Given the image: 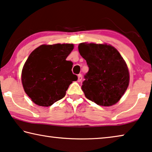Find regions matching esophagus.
Returning <instances> with one entry per match:
<instances>
[{"mask_svg": "<svg viewBox=\"0 0 152 152\" xmlns=\"http://www.w3.org/2000/svg\"><path fill=\"white\" fill-rule=\"evenodd\" d=\"M81 80H82V75H81V74H79L78 75V79H77V81H79V82H80Z\"/></svg>", "mask_w": 152, "mask_h": 152, "instance_id": "34e87169", "label": "esophagus"}]
</instances>
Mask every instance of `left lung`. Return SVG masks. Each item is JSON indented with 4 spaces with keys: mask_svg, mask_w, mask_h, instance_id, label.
Masks as SVG:
<instances>
[{
    "mask_svg": "<svg viewBox=\"0 0 152 152\" xmlns=\"http://www.w3.org/2000/svg\"><path fill=\"white\" fill-rule=\"evenodd\" d=\"M78 49L89 67L81 86L86 97L101 106L117 103L127 90L130 80L122 56L114 47L107 44L82 43Z\"/></svg>",
    "mask_w": 152,
    "mask_h": 152,
    "instance_id": "left-lung-1",
    "label": "left lung"
}]
</instances>
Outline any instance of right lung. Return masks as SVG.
I'll use <instances>...</instances> for the list:
<instances>
[{"instance_id":"right-lung-1","label":"right lung","mask_w":152,"mask_h":152,"mask_svg":"<svg viewBox=\"0 0 152 152\" xmlns=\"http://www.w3.org/2000/svg\"><path fill=\"white\" fill-rule=\"evenodd\" d=\"M73 48V44L42 45L28 58L22 82L25 92L37 105H52L64 98L70 84L77 80L71 71L73 63L66 60Z\"/></svg>"}]
</instances>
